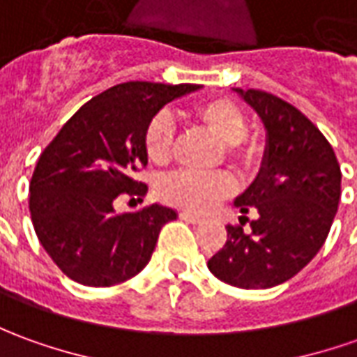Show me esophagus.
I'll return each instance as SVG.
<instances>
[{
    "instance_id": "34e87169",
    "label": "esophagus",
    "mask_w": 357,
    "mask_h": 357,
    "mask_svg": "<svg viewBox=\"0 0 357 357\" xmlns=\"http://www.w3.org/2000/svg\"><path fill=\"white\" fill-rule=\"evenodd\" d=\"M179 219L185 220V222H193V225L203 220L199 215H195V213H189V211H181V213H179Z\"/></svg>"
}]
</instances>
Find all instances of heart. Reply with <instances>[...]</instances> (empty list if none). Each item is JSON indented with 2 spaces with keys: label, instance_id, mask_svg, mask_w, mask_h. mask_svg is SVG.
I'll list each match as a JSON object with an SVG mask.
<instances>
[{
  "label": "heart",
  "instance_id": "heart-1",
  "mask_svg": "<svg viewBox=\"0 0 357 357\" xmlns=\"http://www.w3.org/2000/svg\"><path fill=\"white\" fill-rule=\"evenodd\" d=\"M193 119L225 146L227 158L244 172H252L261 164L264 144L260 138L248 137V119L230 99L211 97L193 107ZM176 140V123L168 113H158L144 130V152L150 162L166 164L172 158ZM160 195L166 203L189 211H207L217 201L234 191V179L225 172L197 174L174 172L160 181Z\"/></svg>",
  "mask_w": 357,
  "mask_h": 357
}]
</instances>
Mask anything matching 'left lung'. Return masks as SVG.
Masks as SVG:
<instances>
[{
	"label": "left lung",
	"instance_id": "1",
	"mask_svg": "<svg viewBox=\"0 0 357 357\" xmlns=\"http://www.w3.org/2000/svg\"><path fill=\"white\" fill-rule=\"evenodd\" d=\"M260 115L266 152L260 174L236 197L240 225L207 261L211 273L242 289H268L297 275L322 248L340 201L342 172L331 142L309 119L260 89H234ZM259 219L244 231L243 215Z\"/></svg>",
	"mask_w": 357,
	"mask_h": 357
}]
</instances>
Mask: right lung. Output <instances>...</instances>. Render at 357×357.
I'll return each mask as SVG.
<instances>
[{"label": "right lung", "mask_w": 357, "mask_h": 357, "mask_svg": "<svg viewBox=\"0 0 357 357\" xmlns=\"http://www.w3.org/2000/svg\"><path fill=\"white\" fill-rule=\"evenodd\" d=\"M199 87L119 84L77 109L43 150L29 211L43 248L70 280L111 287L144 270L162 227L178 215L158 203L119 215L113 201L121 193H146L137 172L148 164V123L166 103Z\"/></svg>", "instance_id": "right-lung-1"}]
</instances>
